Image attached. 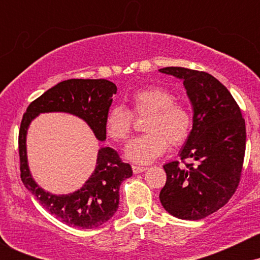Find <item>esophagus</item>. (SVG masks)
I'll list each match as a JSON object with an SVG mask.
<instances>
[{
	"instance_id": "34e87169",
	"label": "esophagus",
	"mask_w": 260,
	"mask_h": 260,
	"mask_svg": "<svg viewBox=\"0 0 260 260\" xmlns=\"http://www.w3.org/2000/svg\"><path fill=\"white\" fill-rule=\"evenodd\" d=\"M132 170L134 174H140V172L147 171L148 168L147 166H138V165H132Z\"/></svg>"
}]
</instances>
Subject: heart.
Wrapping results in <instances>:
<instances>
[{
  "mask_svg": "<svg viewBox=\"0 0 260 260\" xmlns=\"http://www.w3.org/2000/svg\"><path fill=\"white\" fill-rule=\"evenodd\" d=\"M132 112L127 107H111L105 118L107 136L115 142H126L133 128V115L147 116L145 134L134 138L124 154L133 162H151L172 147L181 145L192 129V113L184 104L176 101L174 94L161 86L142 89L132 95Z\"/></svg>",
  "mask_w": 260,
  "mask_h": 260,
  "instance_id": "1",
  "label": "heart"
}]
</instances>
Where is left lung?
Here are the masks:
<instances>
[{"label": "left lung", "instance_id": "1", "mask_svg": "<svg viewBox=\"0 0 260 260\" xmlns=\"http://www.w3.org/2000/svg\"><path fill=\"white\" fill-rule=\"evenodd\" d=\"M161 73L183 80L193 106V127L181 150L184 162L165 164L160 202L178 219L201 220L215 213L237 189L246 151V123L231 92L215 77L183 67ZM186 159L193 162L187 164Z\"/></svg>", "mask_w": 260, "mask_h": 260}]
</instances>
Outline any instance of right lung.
<instances>
[{
	"instance_id": "1",
	"label": "right lung",
	"mask_w": 260,
	"mask_h": 260,
	"mask_svg": "<svg viewBox=\"0 0 260 260\" xmlns=\"http://www.w3.org/2000/svg\"><path fill=\"white\" fill-rule=\"evenodd\" d=\"M116 91L117 86L106 79L63 80L30 103L20 122V178L50 214L73 228L95 229L111 219L118 208L121 183L132 176V168L112 148H100L96 168L80 189L62 196L45 192L29 171L26 132L30 122L40 113L67 112L84 120L103 142L106 139L105 118Z\"/></svg>"
}]
</instances>
